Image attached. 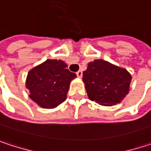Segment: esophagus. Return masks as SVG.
Returning <instances> with one entry per match:
<instances>
[{"instance_id": "esophagus-1", "label": "esophagus", "mask_w": 151, "mask_h": 151, "mask_svg": "<svg viewBox=\"0 0 151 151\" xmlns=\"http://www.w3.org/2000/svg\"><path fill=\"white\" fill-rule=\"evenodd\" d=\"M76 74H77V76H78V78H81L82 75H83V73H82V71H81V70H79V71H78V72H77V73H76Z\"/></svg>"}]
</instances>
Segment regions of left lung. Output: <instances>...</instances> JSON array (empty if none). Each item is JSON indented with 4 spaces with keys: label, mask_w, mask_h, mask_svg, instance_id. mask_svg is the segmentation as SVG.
Wrapping results in <instances>:
<instances>
[{
    "label": "left lung",
    "mask_w": 151,
    "mask_h": 151,
    "mask_svg": "<svg viewBox=\"0 0 151 151\" xmlns=\"http://www.w3.org/2000/svg\"><path fill=\"white\" fill-rule=\"evenodd\" d=\"M131 79L126 69L103 59L90 62L83 72V82L89 100L102 106L121 103L129 92Z\"/></svg>",
    "instance_id": "8db88e82"
}]
</instances>
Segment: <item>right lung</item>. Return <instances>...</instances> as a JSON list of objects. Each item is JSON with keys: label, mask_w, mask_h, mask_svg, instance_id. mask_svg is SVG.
<instances>
[{"label": "right lung", "mask_w": 151, "mask_h": 151, "mask_svg": "<svg viewBox=\"0 0 151 151\" xmlns=\"http://www.w3.org/2000/svg\"><path fill=\"white\" fill-rule=\"evenodd\" d=\"M76 74L62 60L47 59L32 68L27 75L29 97L43 108H54L66 100L71 81Z\"/></svg>", "instance_id": "add662e5"}]
</instances>
